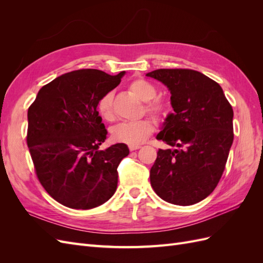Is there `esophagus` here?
<instances>
[{"mask_svg": "<svg viewBox=\"0 0 263 263\" xmlns=\"http://www.w3.org/2000/svg\"><path fill=\"white\" fill-rule=\"evenodd\" d=\"M140 148V146H129V150L130 151H134V150H137V149H139Z\"/></svg>", "mask_w": 263, "mask_h": 263, "instance_id": "1", "label": "esophagus"}]
</instances>
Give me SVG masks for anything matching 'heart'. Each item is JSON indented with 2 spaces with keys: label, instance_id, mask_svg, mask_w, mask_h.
<instances>
[{
  "label": "heart",
  "instance_id": "heart-1",
  "mask_svg": "<svg viewBox=\"0 0 263 263\" xmlns=\"http://www.w3.org/2000/svg\"><path fill=\"white\" fill-rule=\"evenodd\" d=\"M129 90L136 97L146 102L147 112L157 119H163L168 115V106L160 100H154L157 97V89L145 79H135L129 84ZM114 93L107 92L98 102L99 114L105 121H112ZM155 130V125L150 119H140L136 122H124L116 125L112 129L114 140L130 146H137L144 142Z\"/></svg>",
  "mask_w": 263,
  "mask_h": 263
}]
</instances>
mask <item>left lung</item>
<instances>
[{
  "label": "left lung",
  "mask_w": 263,
  "mask_h": 263,
  "mask_svg": "<svg viewBox=\"0 0 263 263\" xmlns=\"http://www.w3.org/2000/svg\"><path fill=\"white\" fill-rule=\"evenodd\" d=\"M171 94L173 113L157 139L176 149H159L150 169L151 186L174 205H193L208 197L224 172L233 145V107L220 85L190 69H158L146 74Z\"/></svg>",
  "instance_id": "1"
}]
</instances>
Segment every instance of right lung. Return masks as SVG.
Wrapping results in <instances>:
<instances>
[{
  "label": "right lung",
  "mask_w": 263,
  "mask_h": 263,
  "mask_svg": "<svg viewBox=\"0 0 263 263\" xmlns=\"http://www.w3.org/2000/svg\"><path fill=\"white\" fill-rule=\"evenodd\" d=\"M97 69L62 74L39 90L28 108L27 145L39 182L53 200L74 210L107 202L117 187V168L129 149L100 150L107 130L98 102L121 83Z\"/></svg>",
  "instance_id": "add662e5"
}]
</instances>
